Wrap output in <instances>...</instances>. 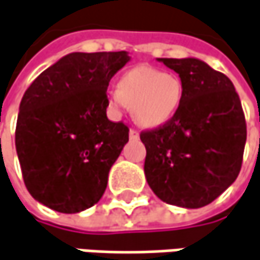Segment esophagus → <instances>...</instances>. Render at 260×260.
<instances>
[{"label": "esophagus", "instance_id": "1", "mask_svg": "<svg viewBox=\"0 0 260 260\" xmlns=\"http://www.w3.org/2000/svg\"><path fill=\"white\" fill-rule=\"evenodd\" d=\"M128 137H130V140H137V139H139V132L132 128V130L128 132Z\"/></svg>", "mask_w": 260, "mask_h": 260}]
</instances>
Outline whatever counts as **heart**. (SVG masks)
<instances>
[{
    "mask_svg": "<svg viewBox=\"0 0 260 260\" xmlns=\"http://www.w3.org/2000/svg\"><path fill=\"white\" fill-rule=\"evenodd\" d=\"M184 98L181 79L149 66H137L118 82V87L108 93L112 110L132 107L133 120L146 128L161 127L171 121Z\"/></svg>",
    "mask_w": 260,
    "mask_h": 260,
    "instance_id": "b5f03b06",
    "label": "heart"
}]
</instances>
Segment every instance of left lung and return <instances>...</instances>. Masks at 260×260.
I'll return each mask as SVG.
<instances>
[{
  "mask_svg": "<svg viewBox=\"0 0 260 260\" xmlns=\"http://www.w3.org/2000/svg\"><path fill=\"white\" fill-rule=\"evenodd\" d=\"M184 86L175 117L142 132L145 175L165 203L196 209L214 202L240 173L246 120L233 82L198 58H158Z\"/></svg>",
  "mask_w": 260,
  "mask_h": 260,
  "instance_id": "1",
  "label": "left lung"
}]
</instances>
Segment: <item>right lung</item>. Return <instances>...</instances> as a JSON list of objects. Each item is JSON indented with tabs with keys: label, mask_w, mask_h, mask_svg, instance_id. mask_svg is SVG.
I'll return each mask as SVG.
<instances>
[{
	"label": "right lung",
	"mask_w": 260,
	"mask_h": 260,
	"mask_svg": "<svg viewBox=\"0 0 260 260\" xmlns=\"http://www.w3.org/2000/svg\"><path fill=\"white\" fill-rule=\"evenodd\" d=\"M128 52H72L42 72L21 98L16 150L26 188L48 208L76 214L102 198L128 127L107 117L111 77Z\"/></svg>",
	"instance_id": "1"
}]
</instances>
